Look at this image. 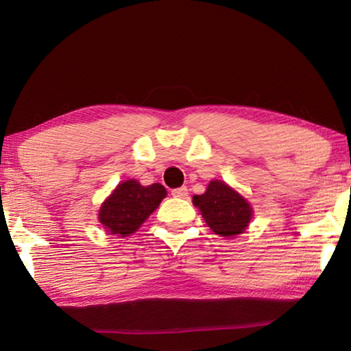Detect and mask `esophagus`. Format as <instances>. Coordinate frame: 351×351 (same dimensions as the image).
I'll return each mask as SVG.
<instances>
[{"label": "esophagus", "instance_id": "obj_1", "mask_svg": "<svg viewBox=\"0 0 351 351\" xmlns=\"http://www.w3.org/2000/svg\"><path fill=\"white\" fill-rule=\"evenodd\" d=\"M173 197H178V199H188V188L186 186H181V188H176L171 191Z\"/></svg>", "mask_w": 351, "mask_h": 351}]
</instances>
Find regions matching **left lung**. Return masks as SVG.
I'll use <instances>...</instances> for the list:
<instances>
[{"label":"left lung","instance_id":"left-lung-1","mask_svg":"<svg viewBox=\"0 0 351 351\" xmlns=\"http://www.w3.org/2000/svg\"><path fill=\"white\" fill-rule=\"evenodd\" d=\"M193 204L215 234L234 237L249 228L254 208L249 200L224 181L212 180L204 194L194 195Z\"/></svg>","mask_w":351,"mask_h":351}]
</instances>
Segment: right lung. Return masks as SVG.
Returning <instances> with one entry per match:
<instances>
[{"label":"right lung","mask_w":351,"mask_h":351,"mask_svg":"<svg viewBox=\"0 0 351 351\" xmlns=\"http://www.w3.org/2000/svg\"><path fill=\"white\" fill-rule=\"evenodd\" d=\"M165 197L167 189L160 183L143 186L136 180H125L102 202L97 221L109 234L128 237L141 228Z\"/></svg>","instance_id":"obj_1"}]
</instances>
